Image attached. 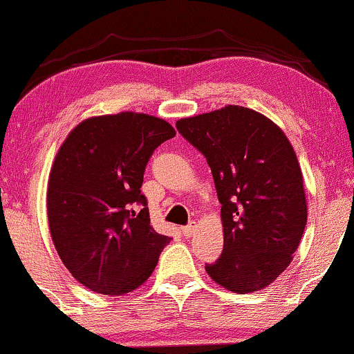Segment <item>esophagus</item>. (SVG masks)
Returning <instances> with one entry per match:
<instances>
[{"instance_id": "obj_1", "label": "esophagus", "mask_w": 354, "mask_h": 354, "mask_svg": "<svg viewBox=\"0 0 354 354\" xmlns=\"http://www.w3.org/2000/svg\"><path fill=\"white\" fill-rule=\"evenodd\" d=\"M181 232H183V235H185V236H191L192 232H194V223H189V225L183 227Z\"/></svg>"}]
</instances>
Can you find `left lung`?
<instances>
[{
  "label": "left lung",
  "mask_w": 354,
  "mask_h": 354,
  "mask_svg": "<svg viewBox=\"0 0 354 354\" xmlns=\"http://www.w3.org/2000/svg\"><path fill=\"white\" fill-rule=\"evenodd\" d=\"M176 129L205 156L222 204L223 250L205 271L232 292L265 289L292 261L307 223L296 151L271 119L243 106L180 119Z\"/></svg>",
  "instance_id": "1"
}]
</instances>
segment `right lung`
Here are the masks:
<instances>
[{
  "instance_id": "right-lung-1",
  "label": "right lung",
  "mask_w": 354,
  "mask_h": 354,
  "mask_svg": "<svg viewBox=\"0 0 354 354\" xmlns=\"http://www.w3.org/2000/svg\"><path fill=\"white\" fill-rule=\"evenodd\" d=\"M174 136L167 120L125 111L84 119L58 149L48 229L66 270L89 290L122 296L137 289L171 240L150 225L140 187L153 150Z\"/></svg>"
}]
</instances>
